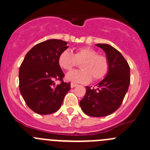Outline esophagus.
I'll return each instance as SVG.
<instances>
[{"label":"esophagus","mask_w":150,"mask_h":150,"mask_svg":"<svg viewBox=\"0 0 150 150\" xmlns=\"http://www.w3.org/2000/svg\"><path fill=\"white\" fill-rule=\"evenodd\" d=\"M78 85L76 84V83H71V88H75L76 86H78Z\"/></svg>","instance_id":"34e87169"}]
</instances>
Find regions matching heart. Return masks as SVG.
Returning <instances> with one entry per match:
<instances>
[{"mask_svg": "<svg viewBox=\"0 0 150 150\" xmlns=\"http://www.w3.org/2000/svg\"><path fill=\"white\" fill-rule=\"evenodd\" d=\"M79 63H81L82 70L69 72L66 75L67 80L86 84L91 82L92 78L96 81L102 80L109 71L110 64L107 57L98 54L92 47H79L74 54L66 50L58 57V64L65 71H70Z\"/></svg>", "mask_w": 150, "mask_h": 150, "instance_id": "b5f03b06", "label": "heart"}]
</instances>
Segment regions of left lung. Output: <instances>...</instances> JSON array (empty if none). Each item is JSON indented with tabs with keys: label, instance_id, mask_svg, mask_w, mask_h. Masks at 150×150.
<instances>
[{
	"label": "left lung",
	"instance_id": "obj_1",
	"mask_svg": "<svg viewBox=\"0 0 150 150\" xmlns=\"http://www.w3.org/2000/svg\"><path fill=\"white\" fill-rule=\"evenodd\" d=\"M103 49L109 61V71L96 88L86 87L84 98L80 101L86 114L93 117L108 116L122 103L130 83V67L123 55L106 44H97Z\"/></svg>",
	"mask_w": 150,
	"mask_h": 150
}]
</instances>
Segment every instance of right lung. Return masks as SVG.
<instances>
[{
	"instance_id": "obj_1",
	"label": "right lung",
	"mask_w": 150,
	"mask_h": 150,
	"mask_svg": "<svg viewBox=\"0 0 150 150\" xmlns=\"http://www.w3.org/2000/svg\"><path fill=\"white\" fill-rule=\"evenodd\" d=\"M59 39L37 44L25 56L19 68V90L26 105L38 114L56 112L62 105L70 83L58 64V57L69 46ZM54 80L61 84L55 85Z\"/></svg>"
}]
</instances>
